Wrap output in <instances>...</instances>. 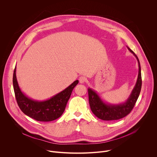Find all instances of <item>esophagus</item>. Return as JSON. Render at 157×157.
I'll list each match as a JSON object with an SVG mask.
<instances>
[{"mask_svg":"<svg viewBox=\"0 0 157 157\" xmlns=\"http://www.w3.org/2000/svg\"><path fill=\"white\" fill-rule=\"evenodd\" d=\"M86 80H87L86 78L84 77V76H81L79 78V81L80 83H84Z\"/></svg>","mask_w":157,"mask_h":157,"instance_id":"34e87169","label":"esophagus"}]
</instances>
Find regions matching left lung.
Returning <instances> with one entry per match:
<instances>
[{
	"instance_id": "8db88e82",
	"label": "left lung",
	"mask_w": 157,
	"mask_h": 157,
	"mask_svg": "<svg viewBox=\"0 0 157 157\" xmlns=\"http://www.w3.org/2000/svg\"><path fill=\"white\" fill-rule=\"evenodd\" d=\"M128 50L133 53L137 59L139 64V75L135 87L124 103L117 105L105 104L100 98L98 94L91 88L88 89L89 102L93 114L99 119L103 121H116L127 116L135 105L139 96L142 87L141 68L139 59L134 52L128 47Z\"/></svg>"
}]
</instances>
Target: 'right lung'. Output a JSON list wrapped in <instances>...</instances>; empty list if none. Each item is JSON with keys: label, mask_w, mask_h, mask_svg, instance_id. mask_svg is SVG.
I'll return each mask as SVG.
<instances>
[{"label": "right lung", "mask_w": 157, "mask_h": 157, "mask_svg": "<svg viewBox=\"0 0 157 157\" xmlns=\"http://www.w3.org/2000/svg\"><path fill=\"white\" fill-rule=\"evenodd\" d=\"M78 82V80L75 81L50 99L37 101L28 98L21 91L16 77V66L13 75V89L18 107L25 115L41 122L56 120L63 114L73 89Z\"/></svg>", "instance_id": "1"}]
</instances>
